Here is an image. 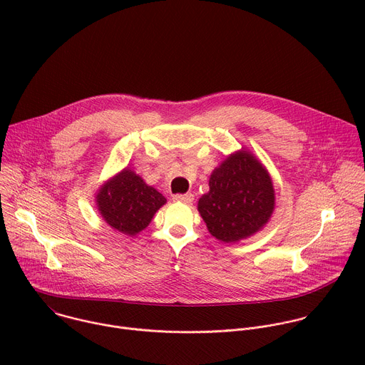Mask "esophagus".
<instances>
[{
  "label": "esophagus",
  "instance_id": "esophagus-1",
  "mask_svg": "<svg viewBox=\"0 0 365 365\" xmlns=\"http://www.w3.org/2000/svg\"><path fill=\"white\" fill-rule=\"evenodd\" d=\"M173 200L183 202V203H190L193 200V195L192 193H176V195H173Z\"/></svg>",
  "mask_w": 365,
  "mask_h": 365
}]
</instances>
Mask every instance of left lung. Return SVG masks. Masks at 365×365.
<instances>
[{
  "instance_id": "8db88e82",
  "label": "left lung",
  "mask_w": 365,
  "mask_h": 365,
  "mask_svg": "<svg viewBox=\"0 0 365 365\" xmlns=\"http://www.w3.org/2000/svg\"><path fill=\"white\" fill-rule=\"evenodd\" d=\"M274 210V189L267 170L248 151H238L217 168L210 192L197 202V211L210 232L235 242L262 230Z\"/></svg>"
}]
</instances>
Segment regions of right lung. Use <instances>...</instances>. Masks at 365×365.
<instances>
[{
	"label": "right lung",
	"mask_w": 365,
	"mask_h": 365,
	"mask_svg": "<svg viewBox=\"0 0 365 365\" xmlns=\"http://www.w3.org/2000/svg\"><path fill=\"white\" fill-rule=\"evenodd\" d=\"M98 210L102 218L118 232L135 235L150 222L155 211L166 203V197L133 170L125 169L101 187Z\"/></svg>",
	"instance_id": "add662e5"
}]
</instances>
